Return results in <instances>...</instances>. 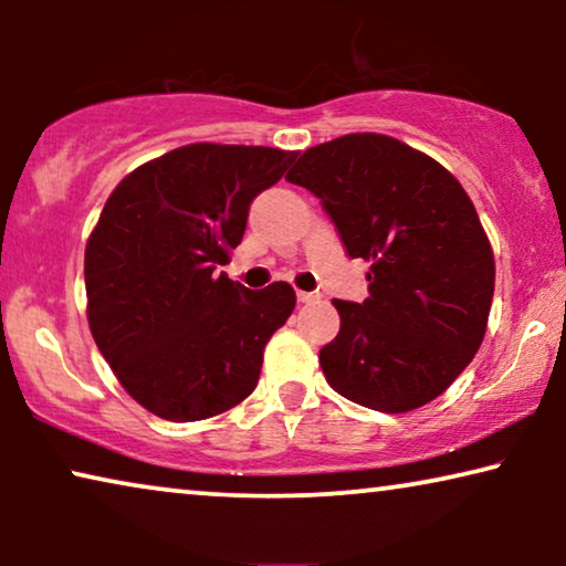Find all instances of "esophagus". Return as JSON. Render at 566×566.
Here are the masks:
<instances>
[{
    "label": "esophagus",
    "mask_w": 566,
    "mask_h": 566,
    "mask_svg": "<svg viewBox=\"0 0 566 566\" xmlns=\"http://www.w3.org/2000/svg\"><path fill=\"white\" fill-rule=\"evenodd\" d=\"M296 298L301 301V304H308V301L316 298V293H312V291H298Z\"/></svg>",
    "instance_id": "esophagus-1"
}]
</instances>
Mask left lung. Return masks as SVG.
I'll return each instance as SVG.
<instances>
[{"label": "left lung", "mask_w": 566, "mask_h": 566, "mask_svg": "<svg viewBox=\"0 0 566 566\" xmlns=\"http://www.w3.org/2000/svg\"><path fill=\"white\" fill-rule=\"evenodd\" d=\"M285 180L319 198L347 258L370 262L368 298L332 301L339 332L319 350L327 384L389 415L440 397L482 345L494 293L492 247L467 190L381 134L314 146Z\"/></svg>", "instance_id": "left-lung-1"}]
</instances>
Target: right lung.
<instances>
[{
  "mask_svg": "<svg viewBox=\"0 0 566 566\" xmlns=\"http://www.w3.org/2000/svg\"><path fill=\"white\" fill-rule=\"evenodd\" d=\"M296 154L190 144L120 180L84 252L92 337L130 397L172 422L237 407L296 306L289 283L250 291L216 273L252 200Z\"/></svg>",
  "mask_w": 566,
  "mask_h": 566,
  "instance_id": "obj_1",
  "label": "right lung"
}]
</instances>
